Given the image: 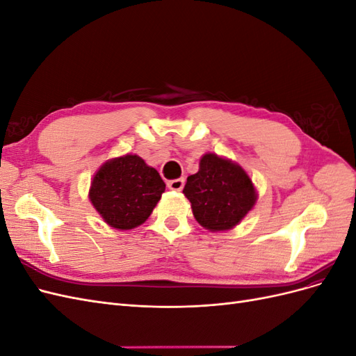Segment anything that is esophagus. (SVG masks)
<instances>
[{"label": "esophagus", "instance_id": "obj_1", "mask_svg": "<svg viewBox=\"0 0 356 356\" xmlns=\"http://www.w3.org/2000/svg\"><path fill=\"white\" fill-rule=\"evenodd\" d=\"M184 178H177V179H170V181H168V187L170 188V190H174V191H181L182 188H184Z\"/></svg>", "mask_w": 356, "mask_h": 356}]
</instances>
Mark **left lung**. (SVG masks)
Segmentation results:
<instances>
[{
  "label": "left lung",
  "mask_w": 356,
  "mask_h": 356,
  "mask_svg": "<svg viewBox=\"0 0 356 356\" xmlns=\"http://www.w3.org/2000/svg\"><path fill=\"white\" fill-rule=\"evenodd\" d=\"M182 193L190 200L197 222L211 232L233 229L257 200L246 172L217 154L200 159L199 172L187 178Z\"/></svg>",
  "instance_id": "left-lung-1"
}]
</instances>
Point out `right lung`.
<instances>
[{
	"instance_id": "1",
	"label": "right lung",
	"mask_w": 356,
	"mask_h": 356,
	"mask_svg": "<svg viewBox=\"0 0 356 356\" xmlns=\"http://www.w3.org/2000/svg\"><path fill=\"white\" fill-rule=\"evenodd\" d=\"M165 187L154 168L147 166L136 154H126L101 166L89 196L106 224L131 230L149 217Z\"/></svg>"
}]
</instances>
